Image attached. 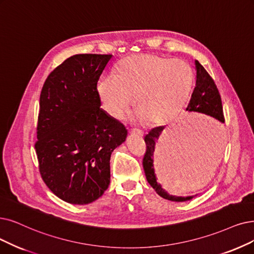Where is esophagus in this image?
Segmentation results:
<instances>
[{
    "label": "esophagus",
    "mask_w": 254,
    "mask_h": 254,
    "mask_svg": "<svg viewBox=\"0 0 254 254\" xmlns=\"http://www.w3.org/2000/svg\"><path fill=\"white\" fill-rule=\"evenodd\" d=\"M129 132H130L131 134H136V135H139V136H143V135H144L143 131L139 130V129H136V128H131V129L129 130Z\"/></svg>",
    "instance_id": "esophagus-1"
}]
</instances>
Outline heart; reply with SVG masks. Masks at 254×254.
Instances as JSON below:
<instances>
[{"label": "heart", "mask_w": 254, "mask_h": 254, "mask_svg": "<svg viewBox=\"0 0 254 254\" xmlns=\"http://www.w3.org/2000/svg\"><path fill=\"white\" fill-rule=\"evenodd\" d=\"M192 81L194 73L185 60L143 54L123 60L118 74L106 75L98 89L103 108L111 117L123 116L135 96L138 117L157 125L180 113Z\"/></svg>", "instance_id": "1"}]
</instances>
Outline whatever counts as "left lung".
Segmentation results:
<instances>
[{"label": "left lung", "instance_id": "8db88e82", "mask_svg": "<svg viewBox=\"0 0 254 254\" xmlns=\"http://www.w3.org/2000/svg\"><path fill=\"white\" fill-rule=\"evenodd\" d=\"M195 65L197 70L196 85L194 87V90H192V94L190 100V103L187 107V110L197 111V113L208 115L222 122V123H224V115H223L221 96L219 94V90L214 79H212L210 75L206 72V69L199 64L198 60L195 62ZM162 130H164V127L162 126L153 128L145 136L146 153L143 158V167L146 174V178L149 182V185L153 188L157 194L162 198L176 202L190 200L192 197L185 198L169 195L157 182V178L154 173L153 164H155V161L153 156L155 151V144L157 143V139L159 138Z\"/></svg>", "mask_w": 254, "mask_h": 254}]
</instances>
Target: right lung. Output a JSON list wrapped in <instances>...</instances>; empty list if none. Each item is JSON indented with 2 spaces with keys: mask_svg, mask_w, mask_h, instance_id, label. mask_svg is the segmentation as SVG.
<instances>
[{
  "mask_svg": "<svg viewBox=\"0 0 254 254\" xmlns=\"http://www.w3.org/2000/svg\"><path fill=\"white\" fill-rule=\"evenodd\" d=\"M113 55L70 56L50 73L39 98L34 145L40 176L70 204H87L110 182V155L126 127L100 108L97 83Z\"/></svg>",
  "mask_w": 254,
  "mask_h": 254,
  "instance_id": "add662e5",
  "label": "right lung"
}]
</instances>
